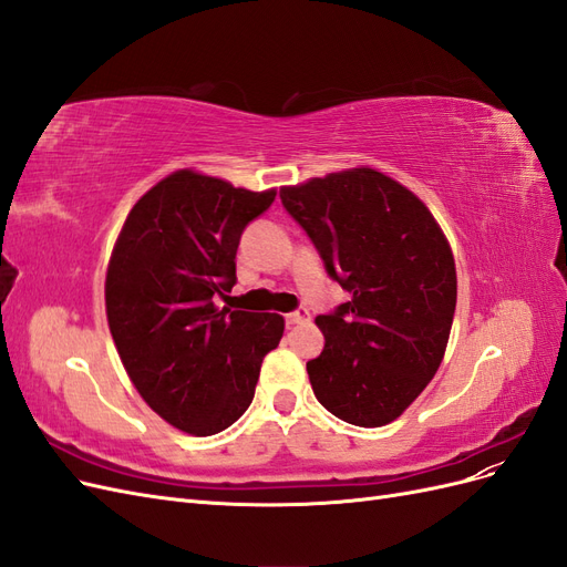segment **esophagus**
I'll use <instances>...</instances> for the list:
<instances>
[{
  "mask_svg": "<svg viewBox=\"0 0 567 567\" xmlns=\"http://www.w3.org/2000/svg\"><path fill=\"white\" fill-rule=\"evenodd\" d=\"M305 321H310V310H307V307H298L296 312H288V315H286V323H288V326L305 323Z\"/></svg>",
  "mask_w": 567,
  "mask_h": 567,
  "instance_id": "34e87169",
  "label": "esophagus"
}]
</instances>
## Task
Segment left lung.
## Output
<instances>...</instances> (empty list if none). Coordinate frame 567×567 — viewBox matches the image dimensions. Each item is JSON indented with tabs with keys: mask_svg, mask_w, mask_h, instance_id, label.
Listing matches in <instances>:
<instances>
[{
	"mask_svg": "<svg viewBox=\"0 0 567 567\" xmlns=\"http://www.w3.org/2000/svg\"><path fill=\"white\" fill-rule=\"evenodd\" d=\"M279 196L350 293L317 317L326 346L307 362L317 400L346 423L385 425L433 381L447 348L456 310L447 238L409 188L371 167Z\"/></svg>",
	"mask_w": 567,
	"mask_h": 567,
	"instance_id": "1",
	"label": "left lung"
}]
</instances>
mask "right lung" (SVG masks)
Wrapping results in <instances>:
<instances>
[{
    "instance_id": "obj_1",
    "label": "right lung",
    "mask_w": 567,
    "mask_h": 567,
    "mask_svg": "<svg viewBox=\"0 0 567 567\" xmlns=\"http://www.w3.org/2000/svg\"><path fill=\"white\" fill-rule=\"evenodd\" d=\"M277 192L255 194L192 169L130 210L106 274V315L146 404L188 435H215L250 406L284 319L217 307L236 284V250Z\"/></svg>"
}]
</instances>
